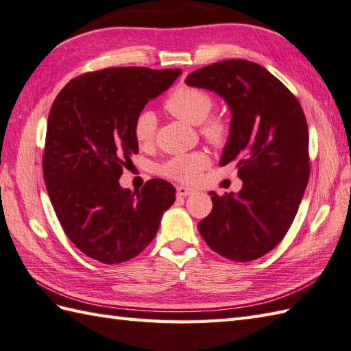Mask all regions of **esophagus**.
I'll list each match as a JSON object with an SVG mask.
<instances>
[{
	"label": "esophagus",
	"instance_id": "obj_1",
	"mask_svg": "<svg viewBox=\"0 0 351 351\" xmlns=\"http://www.w3.org/2000/svg\"><path fill=\"white\" fill-rule=\"evenodd\" d=\"M195 193V189L193 188H186V186H177V195L178 197H188Z\"/></svg>",
	"mask_w": 351,
	"mask_h": 351
}]
</instances>
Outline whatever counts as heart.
<instances>
[{
	"label": "heart",
	"instance_id": "b5f03b06",
	"mask_svg": "<svg viewBox=\"0 0 351 351\" xmlns=\"http://www.w3.org/2000/svg\"><path fill=\"white\" fill-rule=\"evenodd\" d=\"M213 97L207 91L182 85L167 97L165 110L186 123L199 124V132L215 147H223L228 143L231 126L227 119L221 115H210L213 110ZM158 120L154 112L144 110L135 117L134 136L139 145H150L156 135ZM210 163L204 152L178 154L162 165V174L177 182L192 183L201 176Z\"/></svg>",
	"mask_w": 351,
	"mask_h": 351
}]
</instances>
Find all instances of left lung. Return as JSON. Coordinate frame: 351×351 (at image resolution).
<instances>
[{"instance_id":"obj_1","label":"left lung","mask_w":351,"mask_h":351,"mask_svg":"<svg viewBox=\"0 0 351 351\" xmlns=\"http://www.w3.org/2000/svg\"><path fill=\"white\" fill-rule=\"evenodd\" d=\"M191 87L212 90L231 111L221 165L237 163L239 193L210 192L213 208L198 223L206 243L225 258H260L284 239L309 180V135L299 100L263 66L225 60L192 72Z\"/></svg>"}]
</instances>
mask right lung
Segmentation results:
<instances>
[{
	"label": "right lung",
	"instance_id": "obj_1",
	"mask_svg": "<svg viewBox=\"0 0 351 351\" xmlns=\"http://www.w3.org/2000/svg\"><path fill=\"white\" fill-rule=\"evenodd\" d=\"M180 73V69H104L75 77L53 100L43 178L66 236L93 260L119 264L135 258L174 204V186L162 178L135 192L123 189L119 178L138 153L135 117Z\"/></svg>",
	"mask_w": 351,
	"mask_h": 351
}]
</instances>
